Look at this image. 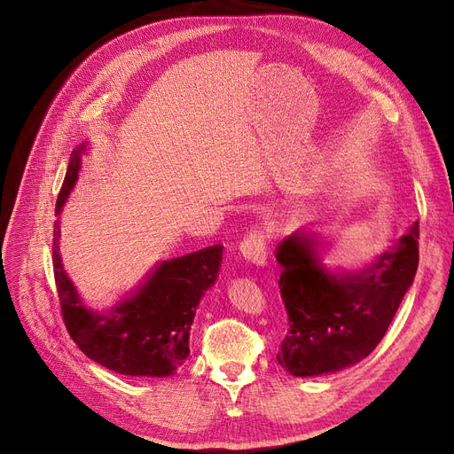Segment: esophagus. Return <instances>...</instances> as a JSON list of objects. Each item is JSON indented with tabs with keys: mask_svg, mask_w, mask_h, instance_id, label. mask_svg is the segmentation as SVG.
<instances>
[{
	"mask_svg": "<svg viewBox=\"0 0 454 454\" xmlns=\"http://www.w3.org/2000/svg\"><path fill=\"white\" fill-rule=\"evenodd\" d=\"M239 252H241L243 259L248 261V263L263 267L267 263V255H269L265 235L257 230L248 231L245 239L239 243Z\"/></svg>",
	"mask_w": 454,
	"mask_h": 454,
	"instance_id": "obj_1",
	"label": "esophagus"
}]
</instances>
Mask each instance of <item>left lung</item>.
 I'll return each mask as SVG.
<instances>
[{"instance_id": "8db88e82", "label": "left lung", "mask_w": 454, "mask_h": 454, "mask_svg": "<svg viewBox=\"0 0 454 454\" xmlns=\"http://www.w3.org/2000/svg\"><path fill=\"white\" fill-rule=\"evenodd\" d=\"M419 223L375 263L331 272L322 263L315 235L296 231L278 245L279 291L289 333L278 363L296 377L353 366L375 349L392 324L418 270Z\"/></svg>"}]
</instances>
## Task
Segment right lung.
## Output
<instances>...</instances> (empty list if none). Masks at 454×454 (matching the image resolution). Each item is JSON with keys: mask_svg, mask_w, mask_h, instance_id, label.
I'll use <instances>...</instances> for the list:
<instances>
[{"mask_svg": "<svg viewBox=\"0 0 454 454\" xmlns=\"http://www.w3.org/2000/svg\"><path fill=\"white\" fill-rule=\"evenodd\" d=\"M84 151L86 143L69 156L55 215H60L77 182ZM53 235V269L62 318L81 351L121 375H173L189 355V331L197 305L219 276L223 247L215 245L161 261L127 300L99 313L84 305L64 270L59 221Z\"/></svg>", "mask_w": 454, "mask_h": 454, "instance_id": "add662e5", "label": "right lung"}]
</instances>
